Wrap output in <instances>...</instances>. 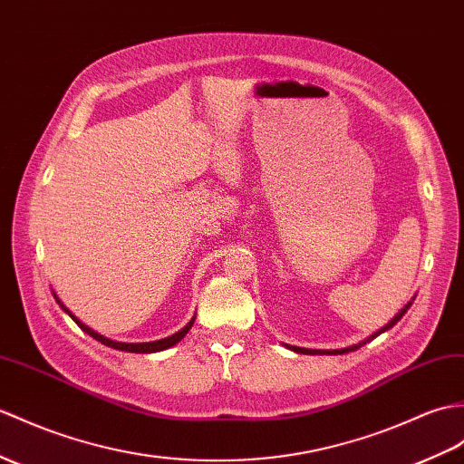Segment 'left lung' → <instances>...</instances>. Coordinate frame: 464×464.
Masks as SVG:
<instances>
[{
  "instance_id": "8db88e82",
  "label": "left lung",
  "mask_w": 464,
  "mask_h": 464,
  "mask_svg": "<svg viewBox=\"0 0 464 464\" xmlns=\"http://www.w3.org/2000/svg\"><path fill=\"white\" fill-rule=\"evenodd\" d=\"M415 300V298H413ZM413 300H409V303L400 310V312H397V314L390 320V322H387V324L383 326V328H380L378 332H375V334H372V336L368 338V340H363V342H360V343H355V346H350V348H342V350H308V348H296V346H288L290 350H295V352H298V353H312V355H314V353H330V355H336V353H348V352H353V350H358V348H362L363 346V343H368L370 340H373V338H378L380 336V334L382 332H385V330H390V328H393L395 324H397V322H400L401 318H403V314H405V312L409 310V306H411L413 304Z\"/></svg>"
}]
</instances>
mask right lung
I'll list each match as a JSON object with an SVG mask.
<instances>
[{"label":"right lung","instance_id":"right-lung-1","mask_svg":"<svg viewBox=\"0 0 464 464\" xmlns=\"http://www.w3.org/2000/svg\"><path fill=\"white\" fill-rule=\"evenodd\" d=\"M55 298H57V295H55ZM57 303H59V306H61L64 312H67V314H69L74 322H77L79 328H81L82 332L89 334V336H92L94 340H99L101 343H104V346H109V348L122 350V352H134V353H152V352H161V350H168V348H171V346H176V343L189 332V328L193 326V322H196V316H193L186 326H183L179 332L171 334V336H168V338H161V340H156V342H142V343H126V342H114V340H109V338L101 336L99 332L91 330L89 326H84L79 318H74V316L71 314V312L63 306V303H61L59 298H57Z\"/></svg>","mask_w":464,"mask_h":464}]
</instances>
